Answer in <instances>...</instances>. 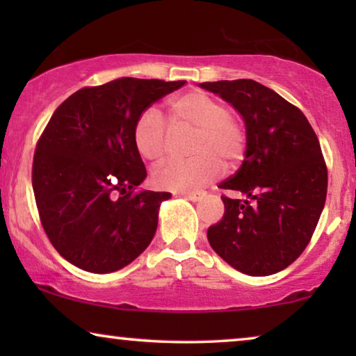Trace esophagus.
I'll use <instances>...</instances> for the list:
<instances>
[{"label":"esophagus","instance_id":"obj_1","mask_svg":"<svg viewBox=\"0 0 356 356\" xmlns=\"http://www.w3.org/2000/svg\"><path fill=\"white\" fill-rule=\"evenodd\" d=\"M178 194H179V196L186 197V199H191V201H199V199L204 196V193H201V191H181Z\"/></svg>","mask_w":356,"mask_h":356}]
</instances>
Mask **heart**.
<instances>
[{
	"label": "heart",
	"mask_w": 356,
	"mask_h": 356,
	"mask_svg": "<svg viewBox=\"0 0 356 356\" xmlns=\"http://www.w3.org/2000/svg\"><path fill=\"white\" fill-rule=\"evenodd\" d=\"M168 129L157 110H145L136 120L133 140L138 154L152 163L167 155L170 133H193L184 162H170L154 170L152 183L168 191H188L211 183L245 157L248 129L236 111L202 90L177 97L168 106Z\"/></svg>",
	"instance_id": "heart-1"
}]
</instances>
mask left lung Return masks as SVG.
Masks as SVG:
<instances>
[{
  "label": "left lung",
  "mask_w": 356,
  "mask_h": 356,
  "mask_svg": "<svg viewBox=\"0 0 356 356\" xmlns=\"http://www.w3.org/2000/svg\"><path fill=\"white\" fill-rule=\"evenodd\" d=\"M240 111L246 155L218 188L225 213L209 227L212 250L243 274L262 277L298 259L318 225L327 194V167L318 136L298 106L251 79L202 82Z\"/></svg>",
  "instance_id": "obj_1"
}]
</instances>
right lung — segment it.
Here are the masks:
<instances>
[{
    "instance_id": "right-lung-1",
    "label": "right lung",
    "mask_w": 356,
    "mask_h": 356,
    "mask_svg": "<svg viewBox=\"0 0 356 356\" xmlns=\"http://www.w3.org/2000/svg\"><path fill=\"white\" fill-rule=\"evenodd\" d=\"M184 81L121 79L74 92L38 139L32 186L53 248L82 270L106 274L133 262L157 230L170 193L139 189L147 177L134 147L139 115Z\"/></svg>"
}]
</instances>
